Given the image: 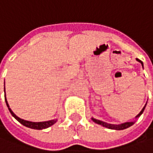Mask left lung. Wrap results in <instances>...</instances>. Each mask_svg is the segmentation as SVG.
<instances>
[{
	"instance_id": "obj_1",
	"label": "left lung",
	"mask_w": 153,
	"mask_h": 153,
	"mask_svg": "<svg viewBox=\"0 0 153 153\" xmlns=\"http://www.w3.org/2000/svg\"><path fill=\"white\" fill-rule=\"evenodd\" d=\"M136 60L138 61V62H140L141 63V65L143 66V62H142L141 61L139 60V59H136ZM145 108H146V105H145V107L142 108V110L140 112L139 114L136 116V118H137V117H139L140 115L143 113V111H144ZM92 120L95 122V123H97V124H101V125H102V126H104V127H107V128H108V129H118V130H121V129H126V128H129V127H130L131 125H133V124H134V122H127V123H124V124H112L105 123V122H103V121L97 120V119H93V118H92Z\"/></svg>"
}]
</instances>
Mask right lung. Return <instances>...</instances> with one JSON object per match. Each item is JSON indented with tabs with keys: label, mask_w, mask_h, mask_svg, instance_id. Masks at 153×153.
Returning a JSON list of instances; mask_svg holds the SVG:
<instances>
[{
	"label": "right lung",
	"mask_w": 153,
	"mask_h": 153,
	"mask_svg": "<svg viewBox=\"0 0 153 153\" xmlns=\"http://www.w3.org/2000/svg\"><path fill=\"white\" fill-rule=\"evenodd\" d=\"M5 100H6V103H7V106L8 109L10 111L11 114L13 116L15 119H17L19 121L20 124H22L24 126L28 127V128H30V129H46L48 127L51 126L52 124H54L56 122V119H52V120H50V121H45V122H30V121H26V120H24V119H20L18 116H16L13 113V112L11 110V108H9V105H8L7 101L6 99V95H5Z\"/></svg>",
	"instance_id": "right-lung-1"
}]
</instances>
